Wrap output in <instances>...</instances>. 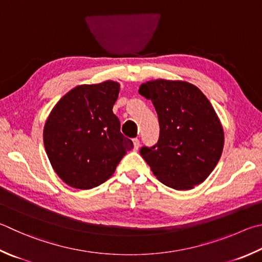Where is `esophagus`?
I'll use <instances>...</instances> for the list:
<instances>
[{"instance_id":"obj_1","label":"esophagus","mask_w":262,"mask_h":262,"mask_svg":"<svg viewBox=\"0 0 262 262\" xmlns=\"http://www.w3.org/2000/svg\"><path fill=\"white\" fill-rule=\"evenodd\" d=\"M133 143H134V149L137 150L140 147V140L139 139H134L133 140Z\"/></svg>"}]
</instances>
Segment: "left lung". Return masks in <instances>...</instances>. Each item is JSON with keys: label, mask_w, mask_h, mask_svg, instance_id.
<instances>
[{"label": "left lung", "mask_w": 262, "mask_h": 262, "mask_svg": "<svg viewBox=\"0 0 262 262\" xmlns=\"http://www.w3.org/2000/svg\"><path fill=\"white\" fill-rule=\"evenodd\" d=\"M158 115V143L141 156L155 177L175 190L204 182L222 155L225 133L215 110L201 89L182 80L157 79L140 85Z\"/></svg>", "instance_id": "1"}]
</instances>
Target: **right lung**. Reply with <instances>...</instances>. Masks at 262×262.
Returning a JSON list of instances; mask_svg holds the SVG:
<instances>
[{"instance_id": "add662e5", "label": "right lung", "mask_w": 262, "mask_h": 262, "mask_svg": "<svg viewBox=\"0 0 262 262\" xmlns=\"http://www.w3.org/2000/svg\"><path fill=\"white\" fill-rule=\"evenodd\" d=\"M119 90L120 84L112 80L79 84L57 102L47 118V156L56 174L70 187H98L134 147L120 133V121L112 111Z\"/></svg>"}]
</instances>
